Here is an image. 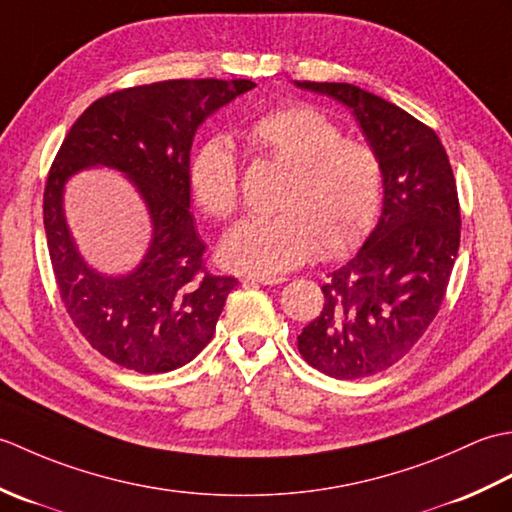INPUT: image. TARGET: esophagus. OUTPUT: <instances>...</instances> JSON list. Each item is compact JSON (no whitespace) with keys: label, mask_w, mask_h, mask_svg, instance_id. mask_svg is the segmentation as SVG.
Returning <instances> with one entry per match:
<instances>
[{"label":"esophagus","mask_w":512,"mask_h":512,"mask_svg":"<svg viewBox=\"0 0 512 512\" xmlns=\"http://www.w3.org/2000/svg\"><path fill=\"white\" fill-rule=\"evenodd\" d=\"M286 277H268V275H246L242 277V284H264V286H277L284 284Z\"/></svg>","instance_id":"obj_1"}]
</instances>
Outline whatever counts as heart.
<instances>
[{
	"instance_id": "heart-1",
	"label": "heart",
	"mask_w": 512,
	"mask_h": 512,
	"mask_svg": "<svg viewBox=\"0 0 512 512\" xmlns=\"http://www.w3.org/2000/svg\"><path fill=\"white\" fill-rule=\"evenodd\" d=\"M257 156L288 167L275 195L279 213L239 222L220 248L224 266L277 275L321 250L339 257L372 231L383 202L385 171L374 147L345 138L330 116L306 103L281 105L244 127ZM189 184L200 209L226 222L239 209V160L224 136L193 149Z\"/></svg>"
}]
</instances>
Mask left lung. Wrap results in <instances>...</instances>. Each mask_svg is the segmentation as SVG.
Returning <instances> with one entry per match:
<instances>
[{
	"instance_id": "left-lung-1",
	"label": "left lung",
	"mask_w": 512,
	"mask_h": 512,
	"mask_svg": "<svg viewBox=\"0 0 512 512\" xmlns=\"http://www.w3.org/2000/svg\"><path fill=\"white\" fill-rule=\"evenodd\" d=\"M297 85L352 107L383 162L378 226L330 275L321 314L297 336L314 369L367 378L409 354L436 319L460 248L458 187L438 134L398 105L350 83Z\"/></svg>"
}]
</instances>
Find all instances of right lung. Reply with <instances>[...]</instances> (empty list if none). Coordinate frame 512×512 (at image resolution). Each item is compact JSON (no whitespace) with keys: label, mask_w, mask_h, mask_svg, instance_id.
<instances>
[{"label":"right lung","mask_w":512,"mask_h":512,"mask_svg":"<svg viewBox=\"0 0 512 512\" xmlns=\"http://www.w3.org/2000/svg\"><path fill=\"white\" fill-rule=\"evenodd\" d=\"M255 88L248 79H173L103 96L70 127L43 191V226L65 312L85 341L138 374L187 365L213 339L235 277L213 275L189 213V156L204 118ZM103 164L123 170L144 195L155 239L125 278L87 268L62 217V184Z\"/></svg>","instance_id":"add662e5"}]
</instances>
